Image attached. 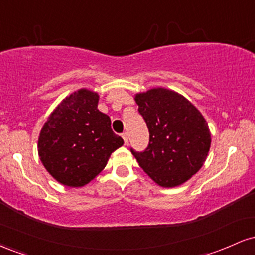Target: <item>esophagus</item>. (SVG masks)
Here are the masks:
<instances>
[{
    "instance_id": "esophagus-1",
    "label": "esophagus",
    "mask_w": 255,
    "mask_h": 255,
    "mask_svg": "<svg viewBox=\"0 0 255 255\" xmlns=\"http://www.w3.org/2000/svg\"><path fill=\"white\" fill-rule=\"evenodd\" d=\"M122 139H124L125 145H128V134H127V133L122 134Z\"/></svg>"
}]
</instances>
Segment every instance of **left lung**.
I'll return each instance as SVG.
<instances>
[{
    "label": "left lung",
    "mask_w": 255,
    "mask_h": 255,
    "mask_svg": "<svg viewBox=\"0 0 255 255\" xmlns=\"http://www.w3.org/2000/svg\"><path fill=\"white\" fill-rule=\"evenodd\" d=\"M150 131L144 152L131 150L141 169L164 188L181 186L200 170L211 146L203 114L175 91L154 87L134 96Z\"/></svg>",
    "instance_id": "1"
}]
</instances>
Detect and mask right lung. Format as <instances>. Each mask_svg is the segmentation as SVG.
<instances>
[{
  "label": "right lung",
  "mask_w": 255,
  "mask_h": 255,
  "mask_svg": "<svg viewBox=\"0 0 255 255\" xmlns=\"http://www.w3.org/2000/svg\"><path fill=\"white\" fill-rule=\"evenodd\" d=\"M99 95L80 89L52 110L38 136L44 168L66 187H83L107 165L124 139L111 129L110 118L98 110Z\"/></svg>",
  "instance_id": "obj_1"
}]
</instances>
